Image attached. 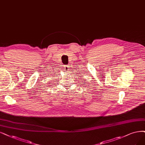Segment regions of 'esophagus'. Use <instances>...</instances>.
I'll use <instances>...</instances> for the list:
<instances>
[{
    "mask_svg": "<svg viewBox=\"0 0 145 145\" xmlns=\"http://www.w3.org/2000/svg\"><path fill=\"white\" fill-rule=\"evenodd\" d=\"M64 71H65L66 72H69V71L70 70L69 66H68V65H65V66H64Z\"/></svg>",
    "mask_w": 145,
    "mask_h": 145,
    "instance_id": "obj_1",
    "label": "esophagus"
}]
</instances>
